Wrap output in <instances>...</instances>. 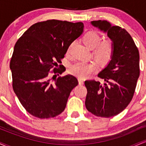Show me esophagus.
Segmentation results:
<instances>
[{
  "instance_id": "34e87169",
  "label": "esophagus",
  "mask_w": 146,
  "mask_h": 146,
  "mask_svg": "<svg viewBox=\"0 0 146 146\" xmlns=\"http://www.w3.org/2000/svg\"><path fill=\"white\" fill-rule=\"evenodd\" d=\"M78 82H79V84H80V85H82L84 84V80L81 78H78Z\"/></svg>"
}]
</instances>
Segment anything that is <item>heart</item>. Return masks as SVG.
<instances>
[{"label":"heart","mask_w":146,"mask_h":146,"mask_svg":"<svg viewBox=\"0 0 146 146\" xmlns=\"http://www.w3.org/2000/svg\"><path fill=\"white\" fill-rule=\"evenodd\" d=\"M84 43L86 47L93 49L95 47L93 55L95 59L100 62H106L111 58L113 51V45L111 41L105 40L100 43L101 38L97 33L89 31L84 35L82 38ZM96 69L93 63L78 62L75 63L70 67L69 71L72 74L79 78H86Z\"/></svg>","instance_id":"heart-1"}]
</instances>
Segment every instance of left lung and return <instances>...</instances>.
Listing matches in <instances>:
<instances>
[{
    "instance_id": "1",
    "label": "left lung",
    "mask_w": 146,
    "mask_h": 146,
    "mask_svg": "<svg viewBox=\"0 0 146 146\" xmlns=\"http://www.w3.org/2000/svg\"><path fill=\"white\" fill-rule=\"evenodd\" d=\"M90 24L107 33L113 45L110 60L98 73L105 82L86 80V109L95 116H115L131 102L139 77V53L128 31L107 21H93Z\"/></svg>"
}]
</instances>
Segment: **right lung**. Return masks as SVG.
<instances>
[{
    "mask_svg": "<svg viewBox=\"0 0 146 146\" xmlns=\"http://www.w3.org/2000/svg\"><path fill=\"white\" fill-rule=\"evenodd\" d=\"M83 31L81 22L49 20L33 25L16 42L10 62L13 89L33 116L54 117L66 108L78 80L70 74L56 78L57 73L66 70L56 68L53 71L56 78L50 79L49 71L61 62L70 45Z\"/></svg>",
    "mask_w": 146,
    "mask_h": 146,
    "instance_id": "obj_1",
    "label": "right lung"
}]
</instances>
